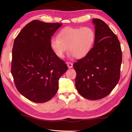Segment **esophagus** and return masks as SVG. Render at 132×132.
Segmentation results:
<instances>
[{
  "label": "esophagus",
  "instance_id": "1",
  "mask_svg": "<svg viewBox=\"0 0 132 132\" xmlns=\"http://www.w3.org/2000/svg\"><path fill=\"white\" fill-rule=\"evenodd\" d=\"M66 64H67V65H68V67L69 68H73V63H71V62H67Z\"/></svg>",
  "mask_w": 132,
  "mask_h": 132
}]
</instances>
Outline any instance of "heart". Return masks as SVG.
<instances>
[{
	"label": "heart",
	"mask_w": 132,
	"mask_h": 132,
	"mask_svg": "<svg viewBox=\"0 0 132 132\" xmlns=\"http://www.w3.org/2000/svg\"><path fill=\"white\" fill-rule=\"evenodd\" d=\"M95 39V31L90 27H68L60 31L57 38L53 37L51 39V47L59 58H63L68 50L71 55L80 59L90 52Z\"/></svg>",
	"instance_id": "1"
}]
</instances>
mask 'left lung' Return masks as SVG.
Here are the masks:
<instances>
[{"instance_id": "left-lung-1", "label": "left lung", "mask_w": 132, "mask_h": 132, "mask_svg": "<svg viewBox=\"0 0 132 132\" xmlns=\"http://www.w3.org/2000/svg\"><path fill=\"white\" fill-rule=\"evenodd\" d=\"M95 39L87 55L73 64L76 71L75 86L82 97L102 99L111 93L119 82L122 61L118 37L102 20L94 19Z\"/></svg>"}]
</instances>
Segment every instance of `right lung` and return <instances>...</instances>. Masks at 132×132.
Segmentation results:
<instances>
[{
    "label": "right lung",
    "mask_w": 132,
    "mask_h": 132,
    "mask_svg": "<svg viewBox=\"0 0 132 132\" xmlns=\"http://www.w3.org/2000/svg\"><path fill=\"white\" fill-rule=\"evenodd\" d=\"M62 24L32 20L15 38L11 73L19 93L37 103L50 101L58 90V80L68 70L51 47V37Z\"/></svg>",
    "instance_id": "add662e5"
}]
</instances>
